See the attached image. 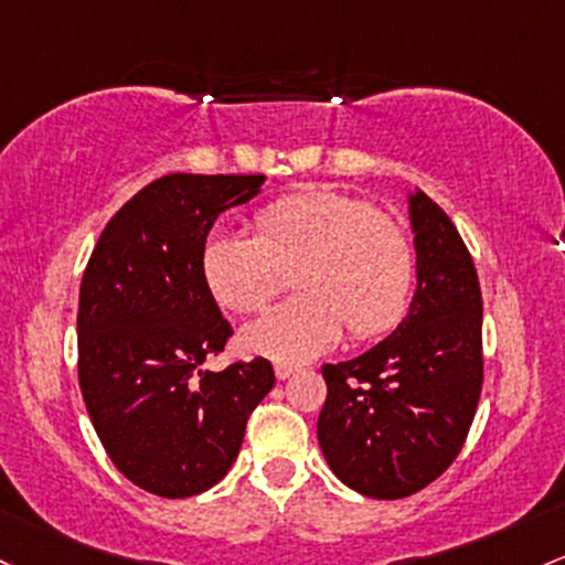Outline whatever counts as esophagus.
Returning a JSON list of instances; mask_svg holds the SVG:
<instances>
[{
  "mask_svg": "<svg viewBox=\"0 0 565 565\" xmlns=\"http://www.w3.org/2000/svg\"><path fill=\"white\" fill-rule=\"evenodd\" d=\"M273 370H276L278 381H287V377H292L297 373L295 364H287V362H276V367H273Z\"/></svg>",
  "mask_w": 565,
  "mask_h": 565,
  "instance_id": "esophagus-1",
  "label": "esophagus"
}]
</instances>
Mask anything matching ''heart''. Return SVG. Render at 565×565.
Instances as JSON below:
<instances>
[{
  "mask_svg": "<svg viewBox=\"0 0 565 565\" xmlns=\"http://www.w3.org/2000/svg\"><path fill=\"white\" fill-rule=\"evenodd\" d=\"M292 273L297 297L244 327L241 345L276 362L330 351L349 327L370 340L394 330L415 287L405 227L359 198L327 188L284 195L254 214V235L212 233L201 276L225 311H259Z\"/></svg>",
  "mask_w": 565,
  "mask_h": 565,
  "instance_id": "b5f03b06",
  "label": "heart"
}]
</instances>
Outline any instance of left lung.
Instances as JSON below:
<instances>
[{
	"instance_id": "8db88e82",
	"label": "left lung",
	"mask_w": 565,
	"mask_h": 565,
	"mask_svg": "<svg viewBox=\"0 0 565 565\" xmlns=\"http://www.w3.org/2000/svg\"><path fill=\"white\" fill-rule=\"evenodd\" d=\"M411 311L386 340L324 364L321 454L345 486L370 499H405L454 463L482 392V295L450 216L415 188Z\"/></svg>"
}]
</instances>
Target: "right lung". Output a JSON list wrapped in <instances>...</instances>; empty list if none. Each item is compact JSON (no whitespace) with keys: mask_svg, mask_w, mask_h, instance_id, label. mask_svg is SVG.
I'll use <instances>...</instances> for the list:
<instances>
[{"mask_svg":"<svg viewBox=\"0 0 565 565\" xmlns=\"http://www.w3.org/2000/svg\"><path fill=\"white\" fill-rule=\"evenodd\" d=\"M263 173H169L104 227L79 284L77 373L104 450L141 491L188 499L233 467L270 392L268 359L201 370L233 330L201 276L216 216L252 201Z\"/></svg>","mask_w":565,"mask_h":565,"instance_id":"1","label":"right lung"}]
</instances>
